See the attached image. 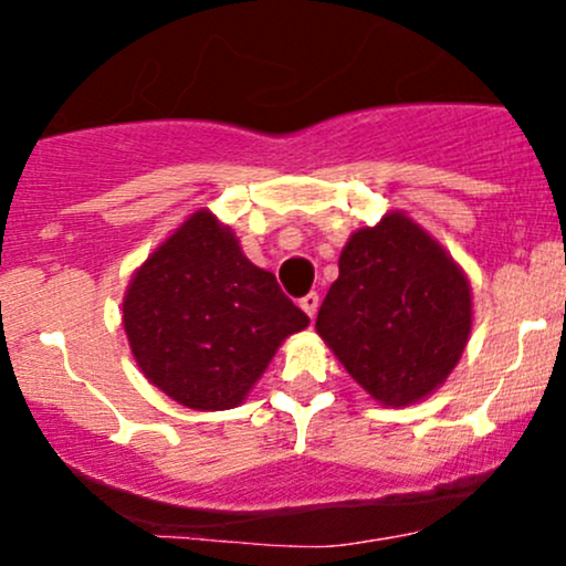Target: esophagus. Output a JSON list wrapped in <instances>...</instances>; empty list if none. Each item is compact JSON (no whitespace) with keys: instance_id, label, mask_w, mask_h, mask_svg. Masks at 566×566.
<instances>
[{"instance_id":"34e87169","label":"esophagus","mask_w":566,"mask_h":566,"mask_svg":"<svg viewBox=\"0 0 566 566\" xmlns=\"http://www.w3.org/2000/svg\"><path fill=\"white\" fill-rule=\"evenodd\" d=\"M301 308L311 316V319H314L316 308H319V295H316V292H308V295H303L301 297Z\"/></svg>"}]
</instances>
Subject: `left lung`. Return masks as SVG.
Returning a JSON list of instances; mask_svg holds the SVG:
<instances>
[{
    "mask_svg": "<svg viewBox=\"0 0 566 566\" xmlns=\"http://www.w3.org/2000/svg\"><path fill=\"white\" fill-rule=\"evenodd\" d=\"M316 333L386 407L433 394L471 335V284L450 252L405 212L350 233Z\"/></svg>",
    "mask_w": 566,
    "mask_h": 566,
    "instance_id": "8db88e82",
    "label": "left lung"
}]
</instances>
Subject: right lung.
<instances>
[{
    "label": "right lung",
    "instance_id": "right-lung-1",
    "mask_svg": "<svg viewBox=\"0 0 566 566\" xmlns=\"http://www.w3.org/2000/svg\"><path fill=\"white\" fill-rule=\"evenodd\" d=\"M122 322L148 382L188 409H231L308 316L229 226L197 210L129 279Z\"/></svg>",
    "mask_w": 566,
    "mask_h": 566
}]
</instances>
